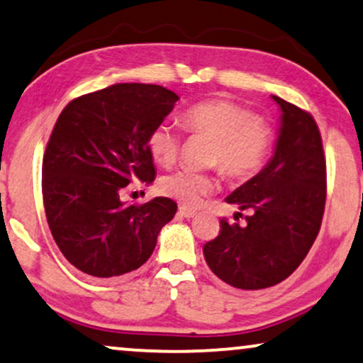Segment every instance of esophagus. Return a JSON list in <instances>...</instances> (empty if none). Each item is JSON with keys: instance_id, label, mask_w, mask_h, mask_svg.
<instances>
[{"instance_id": "esophagus-1", "label": "esophagus", "mask_w": 363, "mask_h": 363, "mask_svg": "<svg viewBox=\"0 0 363 363\" xmlns=\"http://www.w3.org/2000/svg\"><path fill=\"white\" fill-rule=\"evenodd\" d=\"M177 213H179V216L184 217V218H192V217L197 216L196 211H192V208H189V207H186V206L179 207V211H177Z\"/></svg>"}]
</instances>
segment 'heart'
I'll return each mask as SVG.
<instances>
[{"label": "heart", "instance_id": "1", "mask_svg": "<svg viewBox=\"0 0 363 363\" xmlns=\"http://www.w3.org/2000/svg\"><path fill=\"white\" fill-rule=\"evenodd\" d=\"M181 125L189 135L212 138L211 161L227 177L245 181L253 177L267 161L273 143V131L267 121L253 116L252 110L225 99L197 101L181 113ZM182 135L169 123H160L147 136V150L162 167L177 161ZM217 187L212 176L182 169L162 177L161 192L184 206L196 207Z\"/></svg>", "mask_w": 363, "mask_h": 363}]
</instances>
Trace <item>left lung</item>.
<instances>
[{
	"instance_id": "8db88e82",
	"label": "left lung",
	"mask_w": 363,
	"mask_h": 363,
	"mask_svg": "<svg viewBox=\"0 0 363 363\" xmlns=\"http://www.w3.org/2000/svg\"><path fill=\"white\" fill-rule=\"evenodd\" d=\"M273 100L281 126L272 161L225 199L250 211L247 223L222 218L220 233L203 245L208 268L238 289H264L288 278L313 247L324 216L328 182L318 125L306 110Z\"/></svg>"
}]
</instances>
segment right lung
Returning <instances> with one entry per match:
<instances>
[{
  "label": "right lung",
  "instance_id": "add662e5",
  "mask_svg": "<svg viewBox=\"0 0 363 363\" xmlns=\"http://www.w3.org/2000/svg\"><path fill=\"white\" fill-rule=\"evenodd\" d=\"M177 100L161 85L116 84L59 115L43 160V199L55 243L80 272L113 278L138 269L174 217L171 199L125 203L120 194L133 181H155L147 136Z\"/></svg>",
  "mask_w": 363,
  "mask_h": 363
}]
</instances>
